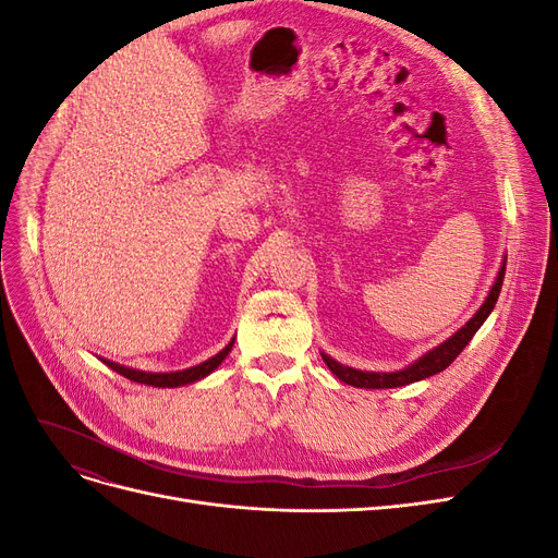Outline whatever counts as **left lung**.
Instances as JSON below:
<instances>
[{
	"label": "left lung",
	"instance_id": "8db88e82",
	"mask_svg": "<svg viewBox=\"0 0 558 558\" xmlns=\"http://www.w3.org/2000/svg\"><path fill=\"white\" fill-rule=\"evenodd\" d=\"M502 279H505V260L498 269V277L492 286V291H488L484 305L477 310V314L472 316L459 332H453L449 340H445L440 347L430 349L428 353H424V356H421L418 361H414L412 365H408L404 369H396V373H365V369H356V367L337 363L335 359L328 356V353H320V359H324V363L330 367V373L337 379L349 384V386H356V388H396V386L414 384V381H421L426 377H433L437 373H442L445 367H449L453 363V359L459 356V353L465 349V344L482 328V324L488 318V314L494 312L498 295H500Z\"/></svg>",
	"mask_w": 558,
	"mask_h": 558
}]
</instances>
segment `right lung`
<instances>
[{
  "mask_svg": "<svg viewBox=\"0 0 558 558\" xmlns=\"http://www.w3.org/2000/svg\"><path fill=\"white\" fill-rule=\"evenodd\" d=\"M234 340L230 344H226V349H221L216 353V356H211L209 361L199 363V365H193V367H185V369H179V373H144V369H134V367H125V365H118L113 361H105L111 369H116L118 375L128 377L130 381H137V384H148V386H160V388H174V386H185V384H193V381H199L205 379L207 375H211L214 369L221 365L226 361V356L230 353Z\"/></svg>",
  "mask_w": 558,
  "mask_h": 558,
  "instance_id": "obj_1",
  "label": "right lung"
}]
</instances>
